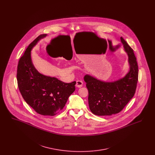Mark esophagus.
Returning <instances> with one entry per match:
<instances>
[{
    "label": "esophagus",
    "mask_w": 155,
    "mask_h": 155,
    "mask_svg": "<svg viewBox=\"0 0 155 155\" xmlns=\"http://www.w3.org/2000/svg\"><path fill=\"white\" fill-rule=\"evenodd\" d=\"M82 85H83V82L81 81V80H78L76 82V85L75 86L78 88H81L82 87Z\"/></svg>",
    "instance_id": "esophagus-1"
}]
</instances>
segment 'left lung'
<instances>
[{
    "label": "left lung",
    "mask_w": 155,
    "mask_h": 155,
    "mask_svg": "<svg viewBox=\"0 0 155 155\" xmlns=\"http://www.w3.org/2000/svg\"><path fill=\"white\" fill-rule=\"evenodd\" d=\"M128 54L130 69L125 76L117 81L105 82L86 74L84 80L88 89V103L92 113L97 116H111L122 110L133 98L137 88L138 67L131 48L120 38Z\"/></svg>",
    "instance_id": "1"
}]
</instances>
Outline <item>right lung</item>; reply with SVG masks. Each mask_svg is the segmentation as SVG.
I'll return each mask as SVG.
<instances>
[{"label": "right lung", "mask_w": 155, "mask_h": 155, "mask_svg": "<svg viewBox=\"0 0 155 155\" xmlns=\"http://www.w3.org/2000/svg\"><path fill=\"white\" fill-rule=\"evenodd\" d=\"M47 34H42L31 43L20 58L17 72L18 89L24 101L39 114L53 116L64 107L73 92L76 82L65 83L56 77L41 74L35 68L31 52Z\"/></svg>", "instance_id": "right-lung-1"}]
</instances>
